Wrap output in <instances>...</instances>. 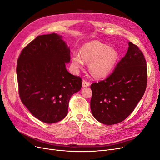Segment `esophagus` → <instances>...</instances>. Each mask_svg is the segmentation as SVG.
I'll return each mask as SVG.
<instances>
[{
  "mask_svg": "<svg viewBox=\"0 0 160 160\" xmlns=\"http://www.w3.org/2000/svg\"><path fill=\"white\" fill-rule=\"evenodd\" d=\"M89 85H90L89 82H88V81H86V80L83 81V84H82V86H83V88H87V87H89Z\"/></svg>",
  "mask_w": 160,
  "mask_h": 160,
  "instance_id": "obj_1",
  "label": "esophagus"
}]
</instances>
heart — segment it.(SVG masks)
Returning a JSON list of instances; mask_svg holds the SVG:
<instances>
[{
  "mask_svg": "<svg viewBox=\"0 0 160 160\" xmlns=\"http://www.w3.org/2000/svg\"><path fill=\"white\" fill-rule=\"evenodd\" d=\"M118 60L117 51L98 41H93L82 47L81 55H73L72 63L75 69H81L84 66V61L90 62L91 75L101 78L109 74Z\"/></svg>",
  "mask_w": 160,
  "mask_h": 160,
  "instance_id": "obj_1",
  "label": "heart"
}]
</instances>
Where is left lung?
<instances>
[{
  "mask_svg": "<svg viewBox=\"0 0 160 160\" xmlns=\"http://www.w3.org/2000/svg\"><path fill=\"white\" fill-rule=\"evenodd\" d=\"M146 61L142 51L129 42L126 54L108 78L91 85V110L105 125L123 122L133 112L146 91Z\"/></svg>",
  "mask_w": 160,
  "mask_h": 160,
  "instance_id": "left-lung-1",
  "label": "left lung"
}]
</instances>
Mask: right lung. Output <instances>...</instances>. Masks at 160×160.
Returning <instances> with one entry per match:
<instances>
[{
	"label": "right lung",
	"instance_id": "add662e5",
	"mask_svg": "<svg viewBox=\"0 0 160 160\" xmlns=\"http://www.w3.org/2000/svg\"><path fill=\"white\" fill-rule=\"evenodd\" d=\"M70 59L69 49L55 33L38 36L18 58L19 96L31 114L42 122L64 119L71 96L81 88V77L66 69L65 62Z\"/></svg>",
	"mask_w": 160,
	"mask_h": 160
}]
</instances>
